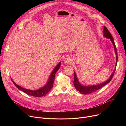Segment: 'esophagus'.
Listing matches in <instances>:
<instances>
[{
    "label": "esophagus",
    "instance_id": "1",
    "mask_svg": "<svg viewBox=\"0 0 126 126\" xmlns=\"http://www.w3.org/2000/svg\"><path fill=\"white\" fill-rule=\"evenodd\" d=\"M64 62L66 64H71L72 61H71V59L70 57H66L64 60Z\"/></svg>",
    "mask_w": 126,
    "mask_h": 126
}]
</instances>
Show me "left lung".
Listing matches in <instances>:
<instances>
[{
    "label": "left lung",
    "mask_w": 126,
    "mask_h": 126,
    "mask_svg": "<svg viewBox=\"0 0 126 126\" xmlns=\"http://www.w3.org/2000/svg\"><path fill=\"white\" fill-rule=\"evenodd\" d=\"M103 33H104V36L109 39L111 40V41L112 42V43L113 44L115 52L116 54V64H117V49L116 48V46H115V43L114 41V39H113V37H112V36L111 35L110 32L108 31V30L107 29L106 27H105V26H104ZM115 71V69L114 70L113 73L111 74L109 79L106 81L104 83H102L100 84H98L96 85H93V86H83L82 85H81L80 83V82H79V80L77 78V77L76 76L75 72H74V86H75V88H76V89L80 92L81 94H90L92 93V92H94L95 91H96L98 89H100V88H102L104 86L109 83L112 80V78H113L114 74Z\"/></svg>",
    "instance_id": "8db88e82"
}]
</instances>
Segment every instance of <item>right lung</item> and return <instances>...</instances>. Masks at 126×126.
<instances>
[{
    "label": "right lung",
    "instance_id": "right-lung-1",
    "mask_svg": "<svg viewBox=\"0 0 126 126\" xmlns=\"http://www.w3.org/2000/svg\"><path fill=\"white\" fill-rule=\"evenodd\" d=\"M60 66H61V62H60L56 66V67L54 68V69L53 70V71H52L51 74V75L49 77V78L48 80V82H47V84H46L42 88H41L40 89H39L37 90H31L25 89L21 86H20L17 85L14 81L12 80V79H11V80H12L13 83H14V84L15 85V86L16 87H17V88L18 89L22 91L26 94L31 95V96H35V97L43 96L45 95V94H47L48 92L50 90V89L52 88V87L53 86V85H54L55 75L56 74V72H57V71L59 69L60 67Z\"/></svg>",
    "mask_w": 126,
    "mask_h": 126
}]
</instances>
